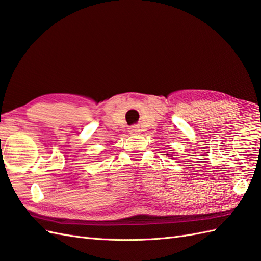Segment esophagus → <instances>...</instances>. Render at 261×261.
Listing matches in <instances>:
<instances>
[{
  "label": "esophagus",
  "instance_id": "34e87169",
  "mask_svg": "<svg viewBox=\"0 0 261 261\" xmlns=\"http://www.w3.org/2000/svg\"><path fill=\"white\" fill-rule=\"evenodd\" d=\"M129 132L131 135H136V134H139L140 132V130H139V127H138L137 125H134V126H131L130 129H129Z\"/></svg>",
  "mask_w": 261,
  "mask_h": 261
}]
</instances>
